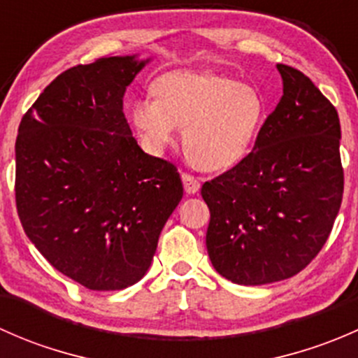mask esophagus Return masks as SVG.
I'll return each mask as SVG.
<instances>
[{"label": "esophagus", "mask_w": 358, "mask_h": 358, "mask_svg": "<svg viewBox=\"0 0 358 358\" xmlns=\"http://www.w3.org/2000/svg\"><path fill=\"white\" fill-rule=\"evenodd\" d=\"M182 180H183V189H185L187 194H196L197 190H199L201 183L196 176L189 175V173H183Z\"/></svg>", "instance_id": "obj_1"}]
</instances>
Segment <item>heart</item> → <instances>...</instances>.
Returning a JSON list of instances; mask_svg holds the SVG:
<instances>
[{
    "mask_svg": "<svg viewBox=\"0 0 358 358\" xmlns=\"http://www.w3.org/2000/svg\"><path fill=\"white\" fill-rule=\"evenodd\" d=\"M156 93L133 103V124L152 150L175 142L185 128L187 156L204 171L243 161L265 117L258 90L213 72H171L156 83Z\"/></svg>",
    "mask_w": 358,
    "mask_h": 358,
    "instance_id": "heart-1",
    "label": "heart"
}]
</instances>
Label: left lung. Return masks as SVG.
Listing matches in <instances>:
<instances>
[{"label":"left lung","mask_w":358,"mask_h":358,"mask_svg":"<svg viewBox=\"0 0 358 358\" xmlns=\"http://www.w3.org/2000/svg\"><path fill=\"white\" fill-rule=\"evenodd\" d=\"M277 71L282 96L252 150L201 189L211 213L209 259L243 286L301 272L326 244L343 199L338 112L298 69Z\"/></svg>","instance_id":"left-lung-1"}]
</instances>
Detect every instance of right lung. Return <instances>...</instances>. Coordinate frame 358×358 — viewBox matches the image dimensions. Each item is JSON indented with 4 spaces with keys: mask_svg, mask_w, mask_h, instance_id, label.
<instances>
[{
    "mask_svg": "<svg viewBox=\"0 0 358 358\" xmlns=\"http://www.w3.org/2000/svg\"><path fill=\"white\" fill-rule=\"evenodd\" d=\"M147 62L106 57L67 69L19 126L15 201L25 236L92 291L145 275L183 197L176 166L143 152L122 112L126 86Z\"/></svg>",
    "mask_w": 358,
    "mask_h": 358,
    "instance_id": "1",
    "label": "right lung"
}]
</instances>
